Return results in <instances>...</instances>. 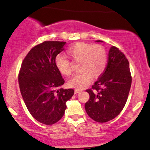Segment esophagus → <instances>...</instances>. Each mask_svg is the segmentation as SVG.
<instances>
[{"instance_id":"1","label":"esophagus","mask_w":150,"mask_h":150,"mask_svg":"<svg viewBox=\"0 0 150 150\" xmlns=\"http://www.w3.org/2000/svg\"><path fill=\"white\" fill-rule=\"evenodd\" d=\"M79 92H80V90H79V89H75V90H74V93H75V94L79 93Z\"/></svg>"}]
</instances>
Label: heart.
<instances>
[{
    "instance_id": "heart-1",
    "label": "heart",
    "mask_w": 150,
    "mask_h": 150,
    "mask_svg": "<svg viewBox=\"0 0 150 150\" xmlns=\"http://www.w3.org/2000/svg\"><path fill=\"white\" fill-rule=\"evenodd\" d=\"M67 54L74 61L79 62L80 71L67 82L71 87L83 89L89 84L92 76H100L107 66V53L101 45L79 42L69 47ZM55 65L61 74L69 76L71 74V63L64 55L57 56Z\"/></svg>"
}]
</instances>
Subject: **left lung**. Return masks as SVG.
Segmentation results:
<instances>
[{"label":"left lung","mask_w":150,"mask_h":150,"mask_svg":"<svg viewBox=\"0 0 150 150\" xmlns=\"http://www.w3.org/2000/svg\"><path fill=\"white\" fill-rule=\"evenodd\" d=\"M131 83L128 59L119 48L112 46L105 71L91 89L86 90L89 94V99L85 105L88 115L100 123L116 117L126 103Z\"/></svg>","instance_id":"1"}]
</instances>
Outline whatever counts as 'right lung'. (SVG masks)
<instances>
[{"label":"right lung","instance_id":"1","mask_svg":"<svg viewBox=\"0 0 150 150\" xmlns=\"http://www.w3.org/2000/svg\"><path fill=\"white\" fill-rule=\"evenodd\" d=\"M66 42L46 41L34 46L22 61L18 74L20 92L30 115L39 122L52 125L62 118L73 89L65 83L55 65Z\"/></svg>","mask_w":150,"mask_h":150}]
</instances>
